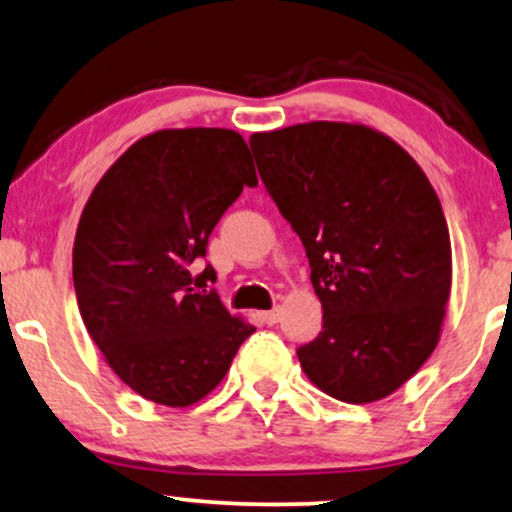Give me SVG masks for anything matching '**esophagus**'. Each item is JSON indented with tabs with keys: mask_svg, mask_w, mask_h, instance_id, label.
<instances>
[{
	"mask_svg": "<svg viewBox=\"0 0 512 512\" xmlns=\"http://www.w3.org/2000/svg\"><path fill=\"white\" fill-rule=\"evenodd\" d=\"M278 318H281V309H271V311H264L262 313V320L267 325H276Z\"/></svg>",
	"mask_w": 512,
	"mask_h": 512,
	"instance_id": "obj_1",
	"label": "esophagus"
}]
</instances>
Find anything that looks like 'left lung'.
I'll return each instance as SVG.
<instances>
[{
    "label": "left lung",
    "mask_w": 512,
    "mask_h": 512,
    "mask_svg": "<svg viewBox=\"0 0 512 512\" xmlns=\"http://www.w3.org/2000/svg\"><path fill=\"white\" fill-rule=\"evenodd\" d=\"M271 199L302 241L323 332L297 356L344 403L400 388L431 356L452 285L438 194L384 133L311 121L250 138Z\"/></svg>",
    "instance_id": "1"
}]
</instances>
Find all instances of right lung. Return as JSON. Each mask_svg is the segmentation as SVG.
Returning a JSON list of instances; mask_svg holds the SVG:
<instances>
[{"label": "right lung", "mask_w": 512, "mask_h": 512, "mask_svg": "<svg viewBox=\"0 0 512 512\" xmlns=\"http://www.w3.org/2000/svg\"><path fill=\"white\" fill-rule=\"evenodd\" d=\"M257 173L227 128H175L135 142L81 213L72 276L88 335L119 379L152 403L187 407L227 374L255 327L229 316L208 238Z\"/></svg>", "instance_id": "right-lung-1"}]
</instances>
